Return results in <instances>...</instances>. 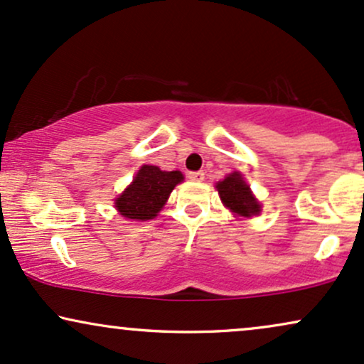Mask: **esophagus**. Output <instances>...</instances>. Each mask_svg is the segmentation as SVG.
Returning a JSON list of instances; mask_svg holds the SVG:
<instances>
[{
	"mask_svg": "<svg viewBox=\"0 0 364 364\" xmlns=\"http://www.w3.org/2000/svg\"><path fill=\"white\" fill-rule=\"evenodd\" d=\"M188 178H190L191 181H203L205 173L203 171H191V173H188Z\"/></svg>",
	"mask_w": 364,
	"mask_h": 364,
	"instance_id": "esophagus-1",
	"label": "esophagus"
}]
</instances>
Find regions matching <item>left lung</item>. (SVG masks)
Instances as JSON below:
<instances>
[{"label":"left lung","instance_id":"8db88e82","mask_svg":"<svg viewBox=\"0 0 364 364\" xmlns=\"http://www.w3.org/2000/svg\"><path fill=\"white\" fill-rule=\"evenodd\" d=\"M220 200L227 208L238 216H250L259 215L262 206L254 193L250 191V186L247 185L245 179L238 171L228 174L222 181L216 183Z\"/></svg>","mask_w":364,"mask_h":364}]
</instances>
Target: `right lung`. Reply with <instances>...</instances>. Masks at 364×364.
Masks as SVG:
<instances>
[{
    "mask_svg": "<svg viewBox=\"0 0 364 364\" xmlns=\"http://www.w3.org/2000/svg\"><path fill=\"white\" fill-rule=\"evenodd\" d=\"M183 179L181 171H161L158 166L144 164L131 185L116 198V210L127 220H153Z\"/></svg>",
    "mask_w": 364,
    "mask_h": 364,
    "instance_id": "1",
    "label": "right lung"
}]
</instances>
